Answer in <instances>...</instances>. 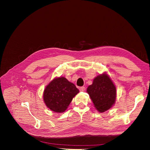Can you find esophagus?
Wrapping results in <instances>:
<instances>
[{
    "mask_svg": "<svg viewBox=\"0 0 150 150\" xmlns=\"http://www.w3.org/2000/svg\"><path fill=\"white\" fill-rule=\"evenodd\" d=\"M79 90H80L81 91H84L86 90V88L84 86H82L80 88H79Z\"/></svg>",
    "mask_w": 150,
    "mask_h": 150,
    "instance_id": "34e87169",
    "label": "esophagus"
}]
</instances>
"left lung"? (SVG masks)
Segmentation results:
<instances>
[{
	"label": "left lung",
	"mask_w": 150,
	"mask_h": 150,
	"mask_svg": "<svg viewBox=\"0 0 150 150\" xmlns=\"http://www.w3.org/2000/svg\"><path fill=\"white\" fill-rule=\"evenodd\" d=\"M86 91L95 108L100 113L110 110L115 103V85L106 72L95 77L93 83L88 87Z\"/></svg>",
	"instance_id": "1"
}]
</instances>
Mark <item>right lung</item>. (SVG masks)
Here are the masks:
<instances>
[{
	"mask_svg": "<svg viewBox=\"0 0 150 150\" xmlns=\"http://www.w3.org/2000/svg\"><path fill=\"white\" fill-rule=\"evenodd\" d=\"M79 93L75 84L64 77H55L43 92V100L47 108L55 113H63L73 98Z\"/></svg>",
	"mask_w": 150,
	"mask_h": 150,
	"instance_id": "add662e5",
	"label": "right lung"
}]
</instances>
